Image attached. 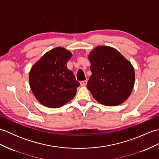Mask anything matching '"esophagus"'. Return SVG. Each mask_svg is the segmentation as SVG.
I'll use <instances>...</instances> for the list:
<instances>
[{"mask_svg": "<svg viewBox=\"0 0 159 159\" xmlns=\"http://www.w3.org/2000/svg\"><path fill=\"white\" fill-rule=\"evenodd\" d=\"M87 80L80 81V85H82V86H85V85H87Z\"/></svg>", "mask_w": 159, "mask_h": 159, "instance_id": "esophagus-1", "label": "esophagus"}]
</instances>
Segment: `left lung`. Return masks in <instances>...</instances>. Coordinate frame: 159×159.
<instances>
[{
    "label": "left lung",
    "mask_w": 159,
    "mask_h": 159,
    "mask_svg": "<svg viewBox=\"0 0 159 159\" xmlns=\"http://www.w3.org/2000/svg\"><path fill=\"white\" fill-rule=\"evenodd\" d=\"M92 72L87 87L95 100L115 106L129 97L135 83L131 63L119 51L109 46H98L89 53Z\"/></svg>",
    "instance_id": "1"
}]
</instances>
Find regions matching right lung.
I'll return each mask as SVG.
<instances>
[{"instance_id": "obj_1", "label": "right lung", "mask_w": 159, "mask_h": 159, "mask_svg": "<svg viewBox=\"0 0 159 159\" xmlns=\"http://www.w3.org/2000/svg\"><path fill=\"white\" fill-rule=\"evenodd\" d=\"M72 53L61 47L47 51L32 66L29 83L33 94L43 106L57 108L75 96L80 83L67 68Z\"/></svg>"}]
</instances>
